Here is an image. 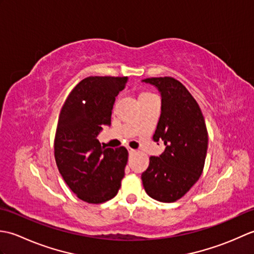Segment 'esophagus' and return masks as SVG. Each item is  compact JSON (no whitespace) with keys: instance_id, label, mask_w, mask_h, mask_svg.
<instances>
[{"instance_id":"1","label":"esophagus","mask_w":254,"mask_h":254,"mask_svg":"<svg viewBox=\"0 0 254 254\" xmlns=\"http://www.w3.org/2000/svg\"><path fill=\"white\" fill-rule=\"evenodd\" d=\"M135 153V149H132V148H128V154H134Z\"/></svg>"}]
</instances>
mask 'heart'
<instances>
[{"label": "heart", "mask_w": 254, "mask_h": 254, "mask_svg": "<svg viewBox=\"0 0 254 254\" xmlns=\"http://www.w3.org/2000/svg\"><path fill=\"white\" fill-rule=\"evenodd\" d=\"M143 95H145V94H143Z\"/></svg>", "instance_id": "obj_1"}]
</instances>
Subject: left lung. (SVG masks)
<instances>
[{"label": "left lung", "instance_id": "1", "mask_svg": "<svg viewBox=\"0 0 254 254\" xmlns=\"http://www.w3.org/2000/svg\"><path fill=\"white\" fill-rule=\"evenodd\" d=\"M144 83L161 95V113L154 141H163L164 153L152 156L142 174L145 191L156 201L171 203L181 198L202 175L208 135L196 100L179 80L152 77Z\"/></svg>", "mask_w": 254, "mask_h": 254}]
</instances>
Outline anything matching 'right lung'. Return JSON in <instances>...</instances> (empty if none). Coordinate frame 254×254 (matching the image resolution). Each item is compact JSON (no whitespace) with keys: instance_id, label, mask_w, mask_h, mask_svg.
I'll list each match as a JSON object with an SVG mask.
<instances>
[{"instance_id":"1","label":"right lung","mask_w":254,"mask_h":254,"mask_svg":"<svg viewBox=\"0 0 254 254\" xmlns=\"http://www.w3.org/2000/svg\"><path fill=\"white\" fill-rule=\"evenodd\" d=\"M127 77L89 76L69 93L59 116L55 138L58 169L84 202L99 204L117 195L128 153L101 146L97 136L111 124V111Z\"/></svg>"}]
</instances>
